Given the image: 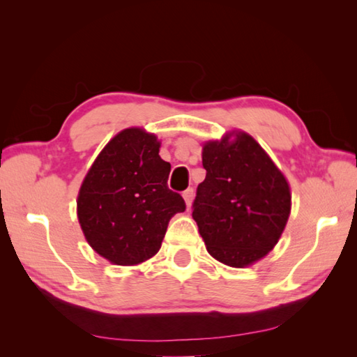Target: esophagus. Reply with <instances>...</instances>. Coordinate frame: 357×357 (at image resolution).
<instances>
[{"instance_id": "obj_1", "label": "esophagus", "mask_w": 357, "mask_h": 357, "mask_svg": "<svg viewBox=\"0 0 357 357\" xmlns=\"http://www.w3.org/2000/svg\"><path fill=\"white\" fill-rule=\"evenodd\" d=\"M183 198L185 201L187 208H190L192 201H193V188H187V190L183 193Z\"/></svg>"}]
</instances>
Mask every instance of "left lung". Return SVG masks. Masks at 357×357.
<instances>
[{
	"label": "left lung",
	"mask_w": 357,
	"mask_h": 357,
	"mask_svg": "<svg viewBox=\"0 0 357 357\" xmlns=\"http://www.w3.org/2000/svg\"><path fill=\"white\" fill-rule=\"evenodd\" d=\"M206 179L198 185L193 219L210 256L245 268L267 256L291 211L288 181L261 144L242 130L202 144Z\"/></svg>",
	"instance_id": "obj_1"
}]
</instances>
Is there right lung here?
<instances>
[{"label":"right lung","instance_id":"1","mask_svg":"<svg viewBox=\"0 0 357 357\" xmlns=\"http://www.w3.org/2000/svg\"><path fill=\"white\" fill-rule=\"evenodd\" d=\"M161 141L128 127L105 144L82 179L77 215L95 252L115 265H139L161 248L170 219L185 210L169 190L170 164L159 156Z\"/></svg>","mask_w":357,"mask_h":357}]
</instances>
